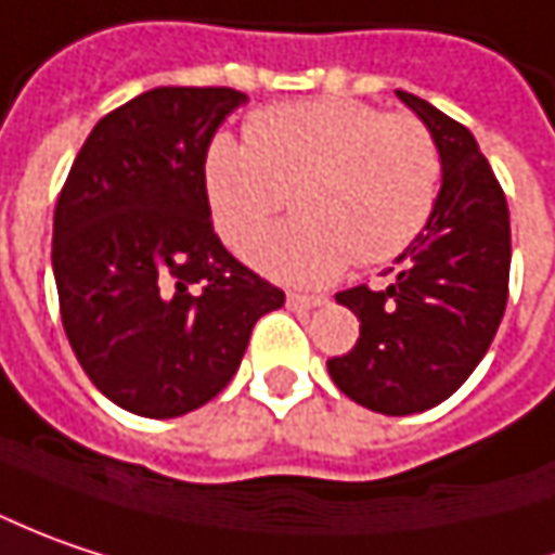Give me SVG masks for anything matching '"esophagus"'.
<instances>
[{
  "label": "esophagus",
  "instance_id": "esophagus-1",
  "mask_svg": "<svg viewBox=\"0 0 555 555\" xmlns=\"http://www.w3.org/2000/svg\"><path fill=\"white\" fill-rule=\"evenodd\" d=\"M324 302H327V296H319V293H287L291 309H319Z\"/></svg>",
  "mask_w": 555,
  "mask_h": 555
}]
</instances>
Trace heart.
<instances>
[{
    "label": "heart",
    "instance_id": "obj_1",
    "mask_svg": "<svg viewBox=\"0 0 555 555\" xmlns=\"http://www.w3.org/2000/svg\"><path fill=\"white\" fill-rule=\"evenodd\" d=\"M440 150L409 115L356 99L271 105L249 118L246 140L215 137L206 193L215 228L246 249L293 203L299 221L264 234L253 262L291 284H327L359 264L402 256L430 221Z\"/></svg>",
    "mask_w": 555,
    "mask_h": 555
}]
</instances>
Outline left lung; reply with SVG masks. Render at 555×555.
<instances>
[{
  "mask_svg": "<svg viewBox=\"0 0 555 555\" xmlns=\"http://www.w3.org/2000/svg\"><path fill=\"white\" fill-rule=\"evenodd\" d=\"M425 121L443 165L430 221L390 284L337 293L359 319L356 347L327 359L331 380L380 415H412L453 397L478 369L509 296V206L468 127L397 90Z\"/></svg>",
  "mask_w": 555,
  "mask_h": 555,
  "instance_id": "1",
  "label": "left lung"
}]
</instances>
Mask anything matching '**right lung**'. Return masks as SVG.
<instances>
[{"instance_id": "obj_1", "label": "right lung", "mask_w": 555, "mask_h": 555, "mask_svg": "<svg viewBox=\"0 0 555 555\" xmlns=\"http://www.w3.org/2000/svg\"><path fill=\"white\" fill-rule=\"evenodd\" d=\"M246 102L231 87H155L108 112L74 158L52 221L62 324L87 377L143 418L218 397L253 324L284 306L211 228L206 153Z\"/></svg>"}]
</instances>
